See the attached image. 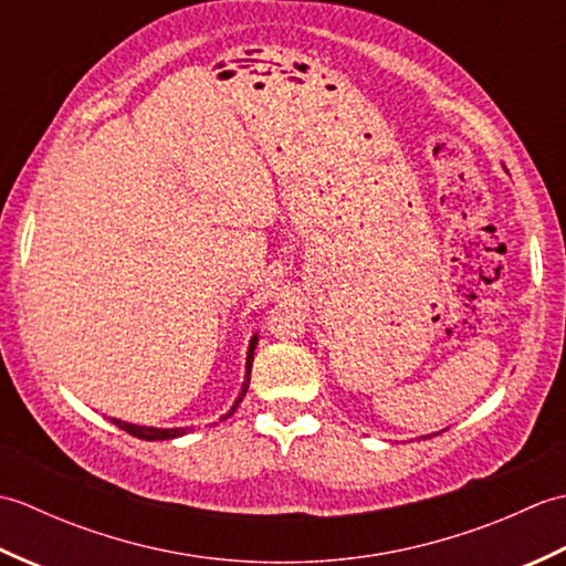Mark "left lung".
Masks as SVG:
<instances>
[{
	"label": "left lung",
	"mask_w": 566,
	"mask_h": 566,
	"mask_svg": "<svg viewBox=\"0 0 566 566\" xmlns=\"http://www.w3.org/2000/svg\"><path fill=\"white\" fill-rule=\"evenodd\" d=\"M432 436H438V432H432ZM426 438H430V436H423V440H426Z\"/></svg>",
	"instance_id": "obj_1"
}]
</instances>
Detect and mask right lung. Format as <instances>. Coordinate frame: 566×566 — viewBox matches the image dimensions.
I'll list each match as a JSON object with an SVG mask.
<instances>
[{
	"label": "right lung",
	"mask_w": 566,
	"mask_h": 566,
	"mask_svg": "<svg viewBox=\"0 0 566 566\" xmlns=\"http://www.w3.org/2000/svg\"><path fill=\"white\" fill-rule=\"evenodd\" d=\"M258 333L252 335L250 338V343H248V357H245V377H243V384H240V391H238V396H235V401H233V406L228 408V411L219 418V423L221 420H226L228 416H233L235 413V408H238V403L243 401V396H245V391H248V387H250V367H252V355H255V347H258ZM112 423L116 426V428H122V430H126L128 436H134V438H140V440H150V442H155V440H175V438H182V436H187L189 430H195V428H155V426H136V423H126V420H122V418H109ZM211 426H216V423H211Z\"/></svg>",
	"instance_id": "add662e5"
}]
</instances>
